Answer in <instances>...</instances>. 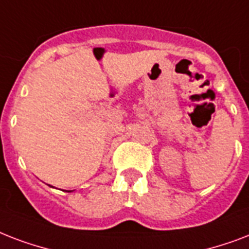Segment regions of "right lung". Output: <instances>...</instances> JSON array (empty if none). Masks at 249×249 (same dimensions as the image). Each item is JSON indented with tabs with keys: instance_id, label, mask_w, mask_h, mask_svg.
I'll return each mask as SVG.
<instances>
[{
	"instance_id": "add662e5",
	"label": "right lung",
	"mask_w": 249,
	"mask_h": 249,
	"mask_svg": "<svg viewBox=\"0 0 249 249\" xmlns=\"http://www.w3.org/2000/svg\"><path fill=\"white\" fill-rule=\"evenodd\" d=\"M70 192H71V191H70Z\"/></svg>"
}]
</instances>
